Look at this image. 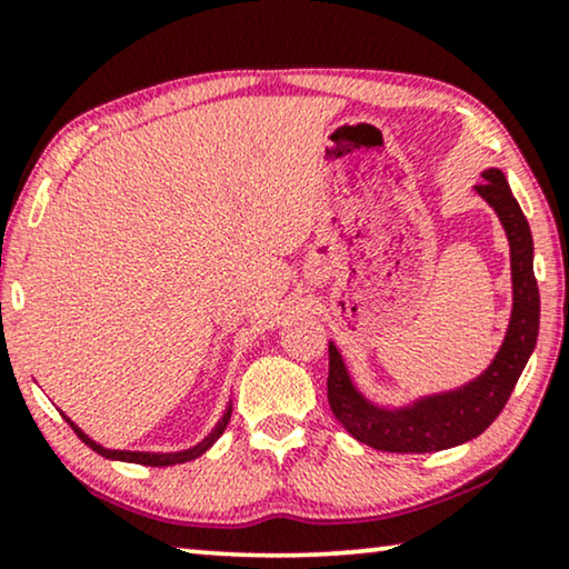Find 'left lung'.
Wrapping results in <instances>:
<instances>
[{
	"instance_id": "1",
	"label": "left lung",
	"mask_w": 569,
	"mask_h": 569,
	"mask_svg": "<svg viewBox=\"0 0 569 569\" xmlns=\"http://www.w3.org/2000/svg\"><path fill=\"white\" fill-rule=\"evenodd\" d=\"M477 191L502 220L510 240L512 318L492 365L458 391L427 396L407 409H380L352 386L345 360L329 345V407L341 427L365 446L386 453H432L477 438L500 417L539 337V284L533 277V238L523 209L497 168L485 170Z\"/></svg>"
}]
</instances>
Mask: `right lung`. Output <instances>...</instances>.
<instances>
[{
    "label": "right lung",
    "instance_id": "right-lung-1",
    "mask_svg": "<svg viewBox=\"0 0 569 569\" xmlns=\"http://www.w3.org/2000/svg\"><path fill=\"white\" fill-rule=\"evenodd\" d=\"M67 422L77 435H80V440L84 442V446H90L92 450H96V453H100L103 458H113V461H129V463H142V466H173V463L193 461V458H199L201 453H204V450L212 448V442L220 438V435L224 432V427H228V422H230V407L222 415L220 422H217L214 430L209 432L207 438L199 442V446H193L189 450H178V453H139V450H108L103 446H98L96 440H90L88 435H84L80 427L72 422V419H67Z\"/></svg>",
    "mask_w": 569,
    "mask_h": 569
}]
</instances>
